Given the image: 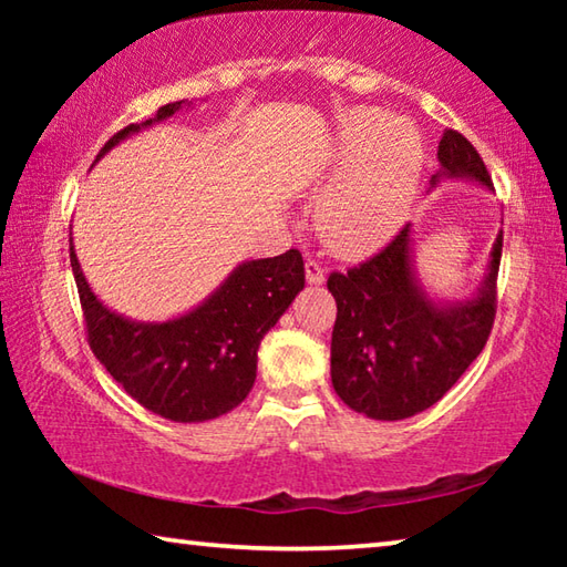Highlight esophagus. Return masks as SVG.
<instances>
[{
	"mask_svg": "<svg viewBox=\"0 0 567 567\" xmlns=\"http://www.w3.org/2000/svg\"><path fill=\"white\" fill-rule=\"evenodd\" d=\"M305 277H307V285H322L324 282V267L318 260H307L305 262Z\"/></svg>",
	"mask_w": 567,
	"mask_h": 567,
	"instance_id": "1",
	"label": "esophagus"
}]
</instances>
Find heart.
<instances>
[{
	"label": "heart",
	"mask_w": 567,
	"mask_h": 567,
	"mask_svg": "<svg viewBox=\"0 0 567 567\" xmlns=\"http://www.w3.org/2000/svg\"><path fill=\"white\" fill-rule=\"evenodd\" d=\"M422 137L402 117L350 110L340 122L332 182L320 195L315 225L328 249L362 257L388 245L417 195Z\"/></svg>",
	"instance_id": "obj_1"
}]
</instances>
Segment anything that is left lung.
<instances>
[{"label":"left lung","mask_w":567,"mask_h":567,"mask_svg":"<svg viewBox=\"0 0 567 567\" xmlns=\"http://www.w3.org/2000/svg\"><path fill=\"white\" fill-rule=\"evenodd\" d=\"M440 169L430 179H470L493 189L483 157L463 134L445 130ZM503 229L483 282L467 300H433L415 272L410 225L348 272H332L338 302L330 375L344 405L372 420H405L427 410L455 385L491 338Z\"/></svg>","instance_id":"1"}]
</instances>
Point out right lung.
Wrapping results in <instances>:
<instances>
[{
  "label": "right lung",
  "mask_w": 567,
  "mask_h": 567,
  "mask_svg": "<svg viewBox=\"0 0 567 567\" xmlns=\"http://www.w3.org/2000/svg\"><path fill=\"white\" fill-rule=\"evenodd\" d=\"M182 104L189 102H169L152 120L124 127L94 162L130 134L172 117ZM70 262L92 352L142 408L175 422L215 420L249 395L262 338L305 287L302 255L287 249L237 265L213 295L179 318L140 322L110 310L92 292L72 237Z\"/></svg>",
  "instance_id": "add662e5"
}]
</instances>
